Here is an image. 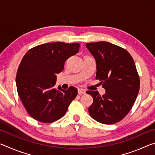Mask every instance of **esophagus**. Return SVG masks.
Returning a JSON list of instances; mask_svg holds the SVG:
<instances>
[{
	"mask_svg": "<svg viewBox=\"0 0 155 155\" xmlns=\"http://www.w3.org/2000/svg\"><path fill=\"white\" fill-rule=\"evenodd\" d=\"M78 93L79 94H85V90H83V89H82V88H79V89H78Z\"/></svg>",
	"mask_w": 155,
	"mask_h": 155,
	"instance_id": "1",
	"label": "esophagus"
}]
</instances>
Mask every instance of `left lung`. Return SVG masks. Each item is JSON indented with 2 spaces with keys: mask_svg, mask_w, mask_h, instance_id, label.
<instances>
[{
  "mask_svg": "<svg viewBox=\"0 0 155 155\" xmlns=\"http://www.w3.org/2000/svg\"><path fill=\"white\" fill-rule=\"evenodd\" d=\"M96 61V77L106 90L87 91L93 98L89 107L90 116L97 122L113 124L130 111L140 90V76L133 57L124 48L107 41L87 43Z\"/></svg>",
  "mask_w": 155,
  "mask_h": 155,
  "instance_id": "obj_1",
  "label": "left lung"
}]
</instances>
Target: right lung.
I'll list each match as a JSON object with an SVG mask.
<instances>
[{"mask_svg":"<svg viewBox=\"0 0 155 155\" xmlns=\"http://www.w3.org/2000/svg\"><path fill=\"white\" fill-rule=\"evenodd\" d=\"M78 43L56 41L38 45L25 54L18 68V96L33 119L44 123L57 121L65 114L77 96L74 87H54L57 74L63 71L65 61L79 51Z\"/></svg>","mask_w":155,"mask_h":155,"instance_id":"add662e5","label":"right lung"}]
</instances>
